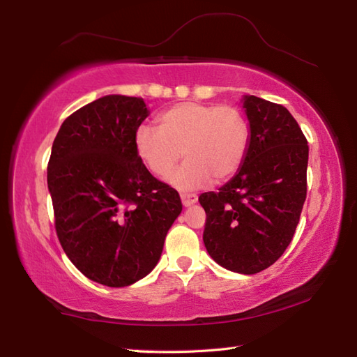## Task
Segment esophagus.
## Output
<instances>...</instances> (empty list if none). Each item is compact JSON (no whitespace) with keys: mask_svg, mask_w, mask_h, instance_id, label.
Masks as SVG:
<instances>
[{"mask_svg":"<svg viewBox=\"0 0 357 357\" xmlns=\"http://www.w3.org/2000/svg\"><path fill=\"white\" fill-rule=\"evenodd\" d=\"M180 197H181V204L185 206H191L197 202V194L194 192H180Z\"/></svg>","mask_w":357,"mask_h":357,"instance_id":"esophagus-1","label":"esophagus"}]
</instances>
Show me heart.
Listing matches in <instances>:
<instances>
[{"label":"heart","mask_w":357,"mask_h":357,"mask_svg":"<svg viewBox=\"0 0 357 357\" xmlns=\"http://www.w3.org/2000/svg\"><path fill=\"white\" fill-rule=\"evenodd\" d=\"M157 127H139L137 152L157 177L169 176L185 155V163L169 177L180 190L231 177L244 163L250 144L248 121L233 105L176 104L160 113Z\"/></svg>","instance_id":"1"}]
</instances>
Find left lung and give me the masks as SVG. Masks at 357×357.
<instances>
[{"instance_id": "8db88e82", "label": "left lung", "mask_w": 357, "mask_h": 357, "mask_svg": "<svg viewBox=\"0 0 357 357\" xmlns=\"http://www.w3.org/2000/svg\"><path fill=\"white\" fill-rule=\"evenodd\" d=\"M244 109L250 123L244 163L218 192H204L199 202L211 258L252 275L271 267L291 244L306 200L309 147L286 107L245 96Z\"/></svg>"}]
</instances>
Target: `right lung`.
Returning a JSON list of instances; mask_svg holds the SVG:
<instances>
[{
    "label": "right lung",
    "mask_w": 357,
    "mask_h": 357,
    "mask_svg": "<svg viewBox=\"0 0 357 357\" xmlns=\"http://www.w3.org/2000/svg\"><path fill=\"white\" fill-rule=\"evenodd\" d=\"M144 100L110 95L63 121L48 161L54 225L86 278L124 287L144 278L181 213L178 192L147 171L135 133Z\"/></svg>",
    "instance_id": "1"
}]
</instances>
